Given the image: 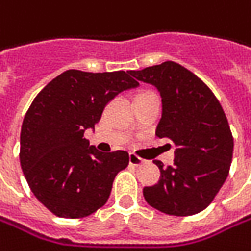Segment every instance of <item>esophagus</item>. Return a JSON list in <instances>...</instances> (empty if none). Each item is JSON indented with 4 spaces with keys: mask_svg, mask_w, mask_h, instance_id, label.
Here are the masks:
<instances>
[{
    "mask_svg": "<svg viewBox=\"0 0 251 251\" xmlns=\"http://www.w3.org/2000/svg\"><path fill=\"white\" fill-rule=\"evenodd\" d=\"M130 164H131V165H135V167H138V165L144 164V159H143V158H140L138 155H135V154H130Z\"/></svg>",
    "mask_w": 251,
    "mask_h": 251,
    "instance_id": "1",
    "label": "esophagus"
}]
</instances>
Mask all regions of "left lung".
I'll return each mask as SVG.
<instances>
[{
  "label": "left lung",
  "mask_w": 251,
  "mask_h": 251,
  "mask_svg": "<svg viewBox=\"0 0 251 251\" xmlns=\"http://www.w3.org/2000/svg\"><path fill=\"white\" fill-rule=\"evenodd\" d=\"M130 73L159 90L162 117L157 135L176 147L172 165L154 161L161 178L144 188L147 203L174 216L202 212L218 195L232 164L233 135L219 100L196 75L172 60Z\"/></svg>",
  "instance_id": "1"
}]
</instances>
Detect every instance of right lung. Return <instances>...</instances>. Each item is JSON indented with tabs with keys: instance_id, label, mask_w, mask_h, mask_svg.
<instances>
[{
	"instance_id": "right-lung-1",
	"label": "right lung",
	"mask_w": 251,
	"mask_h": 251,
	"mask_svg": "<svg viewBox=\"0 0 251 251\" xmlns=\"http://www.w3.org/2000/svg\"><path fill=\"white\" fill-rule=\"evenodd\" d=\"M138 86L130 72L70 69L33 99L22 128L19 162L36 199L59 218L79 219L107 202L128 152H100L84 138L120 92Z\"/></svg>"
}]
</instances>
